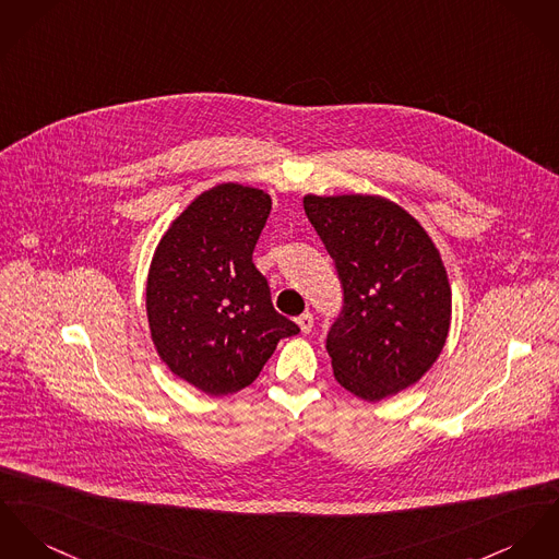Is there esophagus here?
I'll use <instances>...</instances> for the list:
<instances>
[{
	"label": "esophagus",
	"mask_w": 559,
	"mask_h": 559,
	"mask_svg": "<svg viewBox=\"0 0 559 559\" xmlns=\"http://www.w3.org/2000/svg\"><path fill=\"white\" fill-rule=\"evenodd\" d=\"M296 321H298V325H300L301 334H310L312 323H314V319H312V314H310V312H301L300 317H298Z\"/></svg>",
	"instance_id": "1"
}]
</instances>
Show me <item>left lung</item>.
<instances>
[{
	"mask_svg": "<svg viewBox=\"0 0 559 559\" xmlns=\"http://www.w3.org/2000/svg\"><path fill=\"white\" fill-rule=\"evenodd\" d=\"M304 211L343 285L325 341L336 381L368 402L417 383L451 323V287L430 236L379 195H306Z\"/></svg>",
	"mask_w": 559,
	"mask_h": 559,
	"instance_id": "left-lung-1",
	"label": "left lung"
}]
</instances>
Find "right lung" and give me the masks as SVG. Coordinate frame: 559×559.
<instances>
[{"mask_svg": "<svg viewBox=\"0 0 559 559\" xmlns=\"http://www.w3.org/2000/svg\"><path fill=\"white\" fill-rule=\"evenodd\" d=\"M270 195L234 182L195 198L162 238L146 283L159 357L209 395L251 385L281 338L300 328L274 310L253 263Z\"/></svg>", "mask_w": 559, "mask_h": 559, "instance_id": "obj_1", "label": "right lung"}]
</instances>
